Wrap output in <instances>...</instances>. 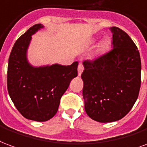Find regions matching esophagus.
Here are the masks:
<instances>
[{"label": "esophagus", "mask_w": 147, "mask_h": 147, "mask_svg": "<svg viewBox=\"0 0 147 147\" xmlns=\"http://www.w3.org/2000/svg\"><path fill=\"white\" fill-rule=\"evenodd\" d=\"M83 70H84V66H83V64L81 63H80L78 64V75L79 76H81V74L83 72Z\"/></svg>", "instance_id": "esophagus-1"}]
</instances>
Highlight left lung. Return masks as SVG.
<instances>
[{"label": "left lung", "instance_id": "obj_1", "mask_svg": "<svg viewBox=\"0 0 147 147\" xmlns=\"http://www.w3.org/2000/svg\"><path fill=\"white\" fill-rule=\"evenodd\" d=\"M113 49L95 60H85L81 74L87 114L96 121H118L131 110L141 85V59L127 33L113 26Z\"/></svg>", "mask_w": 147, "mask_h": 147}]
</instances>
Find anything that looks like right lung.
<instances>
[{
    "mask_svg": "<svg viewBox=\"0 0 147 147\" xmlns=\"http://www.w3.org/2000/svg\"><path fill=\"white\" fill-rule=\"evenodd\" d=\"M36 24L17 40L7 65V86L11 99L19 113L29 120L46 121L57 113L60 98L73 78L78 76V62L70 66L54 64L34 67L26 52L31 36L43 28Z\"/></svg>",
    "mask_w": 147,
    "mask_h": 147,
    "instance_id": "obj_1",
    "label": "right lung"
}]
</instances>
